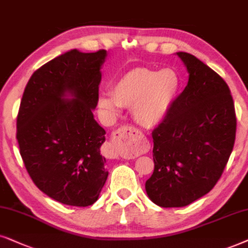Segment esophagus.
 I'll use <instances>...</instances> for the list:
<instances>
[{"instance_id": "34e87169", "label": "esophagus", "mask_w": 248, "mask_h": 248, "mask_svg": "<svg viewBox=\"0 0 248 248\" xmlns=\"http://www.w3.org/2000/svg\"><path fill=\"white\" fill-rule=\"evenodd\" d=\"M143 143V135L134 127H121L113 133L111 143L108 144L110 151L115 152L119 148H140Z\"/></svg>"}]
</instances>
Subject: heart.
Listing matches in <instances>:
<instances>
[{
	"label": "heart",
	"instance_id": "heart-1",
	"mask_svg": "<svg viewBox=\"0 0 248 248\" xmlns=\"http://www.w3.org/2000/svg\"><path fill=\"white\" fill-rule=\"evenodd\" d=\"M181 93V78L174 69L138 68L122 75L113 85V94L103 92L97 105L104 113L117 115L120 107H131L140 126H160L172 112Z\"/></svg>",
	"mask_w": 248,
	"mask_h": 248
}]
</instances>
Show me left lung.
<instances>
[{
	"label": "left lung",
	"instance_id": "obj_1",
	"mask_svg": "<svg viewBox=\"0 0 248 248\" xmlns=\"http://www.w3.org/2000/svg\"><path fill=\"white\" fill-rule=\"evenodd\" d=\"M189 77L172 112L152 131L154 171L145 184L161 207L189 205L216 186L232 154L236 113L226 81L205 63L177 52Z\"/></svg>",
	"mask_w": 248,
	"mask_h": 248
}]
</instances>
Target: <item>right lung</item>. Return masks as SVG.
Masks as SVG:
<instances>
[{
	"mask_svg": "<svg viewBox=\"0 0 248 248\" xmlns=\"http://www.w3.org/2000/svg\"><path fill=\"white\" fill-rule=\"evenodd\" d=\"M107 55L65 52L36 70L22 95L16 140L25 167L39 190L65 205L94 204L108 176L105 130L93 114Z\"/></svg>",
	"mask_w": 248,
	"mask_h": 248,
	"instance_id": "add662e5",
	"label": "right lung"
}]
</instances>
